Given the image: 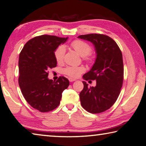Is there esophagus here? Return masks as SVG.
<instances>
[{"mask_svg": "<svg viewBox=\"0 0 146 146\" xmlns=\"http://www.w3.org/2000/svg\"><path fill=\"white\" fill-rule=\"evenodd\" d=\"M68 80H69L70 82H74V81H76V79H73V78H68Z\"/></svg>", "mask_w": 146, "mask_h": 146, "instance_id": "esophagus-1", "label": "esophagus"}]
</instances>
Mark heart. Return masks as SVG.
Returning a JSON list of instances; mask_svg holds the SVG:
<instances>
[{
  "label": "heart",
  "instance_id": "1",
  "mask_svg": "<svg viewBox=\"0 0 146 146\" xmlns=\"http://www.w3.org/2000/svg\"><path fill=\"white\" fill-rule=\"evenodd\" d=\"M71 46L78 53L79 55L82 56L83 59L88 62H92L94 60L93 56H91L90 53L92 51V47L87 42L81 40H74L71 43ZM65 53V47L64 45L59 46L54 51V57L58 62H62L64 58ZM83 67H74V66H68L65 68L63 72L71 78H76L84 72Z\"/></svg>",
  "mask_w": 146,
  "mask_h": 146
}]
</instances>
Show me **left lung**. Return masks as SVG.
<instances>
[{"mask_svg": "<svg viewBox=\"0 0 146 146\" xmlns=\"http://www.w3.org/2000/svg\"><path fill=\"white\" fill-rule=\"evenodd\" d=\"M78 38L92 42L97 54L91 70L84 74V80H96L95 87H88L82 81L84 88L80 94L82 107L93 114L100 113L113 106L120 93L123 81L122 53L116 42L103 34L81 35Z\"/></svg>", "mask_w": 146, "mask_h": 146, "instance_id": "left-lung-1", "label": "left lung"}]
</instances>
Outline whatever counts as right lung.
<instances>
[{"label":"right lung","instance_id":"add662e5","mask_svg":"<svg viewBox=\"0 0 146 146\" xmlns=\"http://www.w3.org/2000/svg\"><path fill=\"white\" fill-rule=\"evenodd\" d=\"M68 37L42 35L29 40L19 56V86L22 94L33 108L49 112L59 106L62 94L69 81L60 76L56 81L48 79V70L55 67L54 51Z\"/></svg>","mask_w":146,"mask_h":146}]
</instances>
